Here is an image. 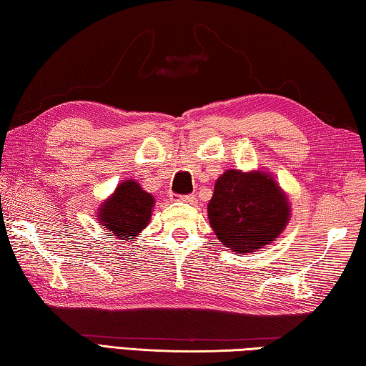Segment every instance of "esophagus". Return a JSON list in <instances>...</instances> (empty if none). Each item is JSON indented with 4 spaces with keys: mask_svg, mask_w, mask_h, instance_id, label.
I'll return each mask as SVG.
<instances>
[{
    "mask_svg": "<svg viewBox=\"0 0 366 366\" xmlns=\"http://www.w3.org/2000/svg\"><path fill=\"white\" fill-rule=\"evenodd\" d=\"M170 199H172V201H183V202H194V201H196V197H194L193 194H189V196H178V194H172V196H170Z\"/></svg>",
    "mask_w": 366,
    "mask_h": 366,
    "instance_id": "34e87169",
    "label": "esophagus"
}]
</instances>
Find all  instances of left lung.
<instances>
[{
	"label": "left lung",
	"mask_w": 366,
	"mask_h": 366,
	"mask_svg": "<svg viewBox=\"0 0 366 366\" xmlns=\"http://www.w3.org/2000/svg\"><path fill=\"white\" fill-rule=\"evenodd\" d=\"M207 217L222 244L246 255L277 241L290 223L291 204L268 172L229 169L215 182Z\"/></svg>",
	"instance_id": "left-lung-1"
}]
</instances>
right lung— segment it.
I'll return each instance as SVG.
<instances>
[{"mask_svg":"<svg viewBox=\"0 0 366 366\" xmlns=\"http://www.w3.org/2000/svg\"><path fill=\"white\" fill-rule=\"evenodd\" d=\"M154 206V196L141 188L138 182L124 179L98 207L96 217L109 236L130 242L147 227Z\"/></svg>","mask_w":366,"mask_h":366,"instance_id":"obj_1","label":"right lung"}]
</instances>
